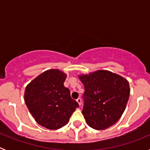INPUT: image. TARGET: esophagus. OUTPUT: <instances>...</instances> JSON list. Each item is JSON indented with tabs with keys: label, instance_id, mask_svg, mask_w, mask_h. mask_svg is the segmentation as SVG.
<instances>
[{
	"label": "esophagus",
	"instance_id": "esophagus-1",
	"mask_svg": "<svg viewBox=\"0 0 150 150\" xmlns=\"http://www.w3.org/2000/svg\"><path fill=\"white\" fill-rule=\"evenodd\" d=\"M76 101H77V103L79 104V106H81L82 105V100L80 98H78L77 99H76Z\"/></svg>",
	"mask_w": 150,
	"mask_h": 150
}]
</instances>
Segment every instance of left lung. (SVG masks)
Segmentation results:
<instances>
[{
    "mask_svg": "<svg viewBox=\"0 0 150 150\" xmlns=\"http://www.w3.org/2000/svg\"><path fill=\"white\" fill-rule=\"evenodd\" d=\"M78 76L84 85L82 113L87 124L96 130L112 126L121 118L126 107L130 95L128 80L104 70Z\"/></svg>",
    "mask_w": 150,
    "mask_h": 150,
    "instance_id": "obj_1",
    "label": "left lung"
}]
</instances>
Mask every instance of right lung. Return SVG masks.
I'll return each mask as SVG.
<instances>
[{
    "label": "right lung",
    "instance_id": "obj_1",
    "mask_svg": "<svg viewBox=\"0 0 150 150\" xmlns=\"http://www.w3.org/2000/svg\"><path fill=\"white\" fill-rule=\"evenodd\" d=\"M67 74L58 69L44 71L30 82L25 91V102L39 125L50 130L62 128L79 104L64 87Z\"/></svg>",
    "mask_w": 150,
    "mask_h": 150
}]
</instances>
